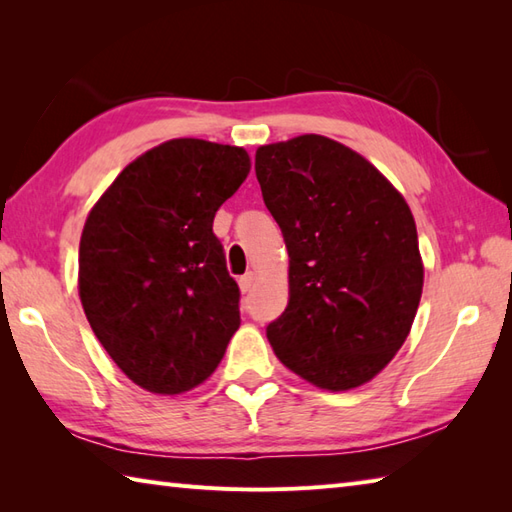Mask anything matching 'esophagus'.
<instances>
[{"label":"esophagus","instance_id":"34e87169","mask_svg":"<svg viewBox=\"0 0 512 512\" xmlns=\"http://www.w3.org/2000/svg\"><path fill=\"white\" fill-rule=\"evenodd\" d=\"M253 284H255V275H253V273L239 277V290H242L244 295H246V292H250V288H253Z\"/></svg>","mask_w":512,"mask_h":512}]
</instances>
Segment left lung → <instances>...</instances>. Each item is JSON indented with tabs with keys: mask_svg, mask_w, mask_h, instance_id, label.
<instances>
[{
	"mask_svg": "<svg viewBox=\"0 0 512 512\" xmlns=\"http://www.w3.org/2000/svg\"><path fill=\"white\" fill-rule=\"evenodd\" d=\"M255 173L290 257L270 345L321 389L367 383L405 343L422 295L405 198L363 156L317 134L259 147Z\"/></svg>",
	"mask_w": 512,
	"mask_h": 512,
	"instance_id": "obj_1",
	"label": "left lung"
}]
</instances>
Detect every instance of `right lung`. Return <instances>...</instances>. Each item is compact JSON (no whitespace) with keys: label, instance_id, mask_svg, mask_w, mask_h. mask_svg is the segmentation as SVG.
I'll return each mask as SVG.
<instances>
[{"label":"right lung","instance_id":"1","mask_svg":"<svg viewBox=\"0 0 512 512\" xmlns=\"http://www.w3.org/2000/svg\"><path fill=\"white\" fill-rule=\"evenodd\" d=\"M248 171L242 147L169 140L127 165L85 222V317L112 361L154 394L200 385L239 328L213 217Z\"/></svg>","mask_w":512,"mask_h":512}]
</instances>
